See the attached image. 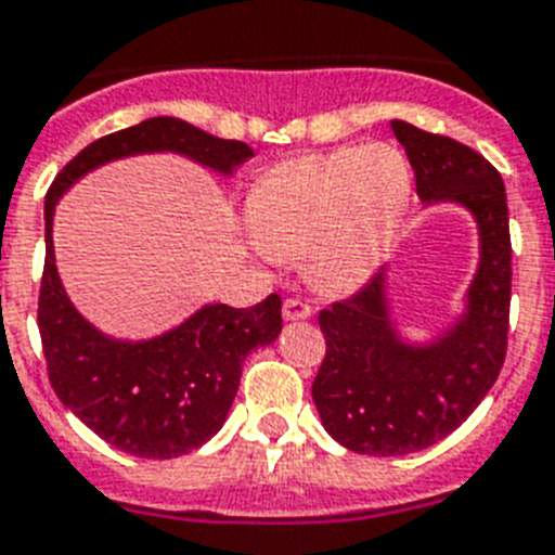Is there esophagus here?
Wrapping results in <instances>:
<instances>
[{
  "instance_id": "34e87169",
  "label": "esophagus",
  "mask_w": 555,
  "mask_h": 555,
  "mask_svg": "<svg viewBox=\"0 0 555 555\" xmlns=\"http://www.w3.org/2000/svg\"><path fill=\"white\" fill-rule=\"evenodd\" d=\"M282 313H285V321H305L313 315V307L307 305L301 299H285V307H282Z\"/></svg>"
}]
</instances>
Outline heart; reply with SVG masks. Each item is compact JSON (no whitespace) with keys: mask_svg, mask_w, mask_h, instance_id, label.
Instances as JSON below:
<instances>
[{"mask_svg":"<svg viewBox=\"0 0 555 555\" xmlns=\"http://www.w3.org/2000/svg\"><path fill=\"white\" fill-rule=\"evenodd\" d=\"M412 199V169L389 143L279 163L254 183L245 228L270 259L305 254L324 293L366 285L395 245Z\"/></svg>","mask_w":555,"mask_h":555,"instance_id":"obj_1","label":"heart"}]
</instances>
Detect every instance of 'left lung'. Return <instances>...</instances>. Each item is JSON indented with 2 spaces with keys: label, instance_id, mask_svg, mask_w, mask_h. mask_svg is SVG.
Returning <instances> with one entry per match:
<instances>
[{
  "label": "left lung",
  "instance_id": "obj_1",
  "mask_svg": "<svg viewBox=\"0 0 555 555\" xmlns=\"http://www.w3.org/2000/svg\"><path fill=\"white\" fill-rule=\"evenodd\" d=\"M423 208L457 206L477 225V270L454 319L412 338L395 315L389 268L352 299L321 310L327 356L313 380L319 417L344 449L400 457L451 435L479 406L505 361L511 234L500 171L474 149L392 120Z\"/></svg>",
  "mask_w": 555,
  "mask_h": 555
}]
</instances>
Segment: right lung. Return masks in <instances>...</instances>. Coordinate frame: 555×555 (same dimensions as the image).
Masks as SVG:
<instances>
[{
  "instance_id": "add662e5",
  "label": "right lung",
  "mask_w": 555,
  "mask_h": 555,
  "mask_svg": "<svg viewBox=\"0 0 555 555\" xmlns=\"http://www.w3.org/2000/svg\"><path fill=\"white\" fill-rule=\"evenodd\" d=\"M138 155H180L220 177H234L254 149L222 141L189 120H141L81 149L44 197V279L39 333L50 384L69 412L132 457L171 460L208 443L222 428L242 378V361L282 333V299L254 307L203 305L152 338H118L98 330L64 291L53 245L59 199L106 163Z\"/></svg>"
}]
</instances>
